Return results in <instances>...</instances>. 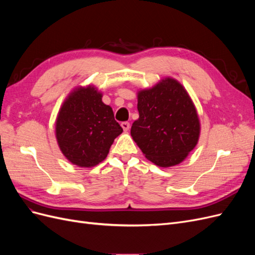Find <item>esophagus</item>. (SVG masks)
<instances>
[{"label": "esophagus", "instance_id": "1", "mask_svg": "<svg viewBox=\"0 0 255 255\" xmlns=\"http://www.w3.org/2000/svg\"><path fill=\"white\" fill-rule=\"evenodd\" d=\"M121 127H122L123 129H125V132H128V128H129V122H128V121L122 122L121 123Z\"/></svg>", "mask_w": 255, "mask_h": 255}]
</instances>
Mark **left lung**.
<instances>
[{
  "label": "left lung",
  "mask_w": 255,
  "mask_h": 255,
  "mask_svg": "<svg viewBox=\"0 0 255 255\" xmlns=\"http://www.w3.org/2000/svg\"><path fill=\"white\" fill-rule=\"evenodd\" d=\"M139 118L130 135L144 156L159 167L180 164L200 135L196 107L182 85L170 78L138 92Z\"/></svg>",
  "instance_id": "1"
}]
</instances>
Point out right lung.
<instances>
[{
	"instance_id": "obj_1",
	"label": "right lung",
	"mask_w": 255,
	"mask_h": 255,
	"mask_svg": "<svg viewBox=\"0 0 255 255\" xmlns=\"http://www.w3.org/2000/svg\"><path fill=\"white\" fill-rule=\"evenodd\" d=\"M55 132L68 160L79 167H94L106 158L123 129L115 120L112 107L102 102V94L88 86L73 90L66 99Z\"/></svg>"
}]
</instances>
